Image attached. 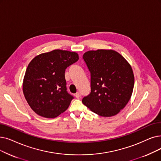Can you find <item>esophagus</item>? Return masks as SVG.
<instances>
[{
  "mask_svg": "<svg viewBox=\"0 0 161 161\" xmlns=\"http://www.w3.org/2000/svg\"><path fill=\"white\" fill-rule=\"evenodd\" d=\"M74 95H75V97L76 98H78V99H79V98H80V97H81V94H80V93H79V92L76 93Z\"/></svg>",
  "mask_w": 161,
  "mask_h": 161,
  "instance_id": "34e87169",
  "label": "esophagus"
}]
</instances>
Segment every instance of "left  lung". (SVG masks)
<instances>
[{
  "mask_svg": "<svg viewBox=\"0 0 161 161\" xmlns=\"http://www.w3.org/2000/svg\"><path fill=\"white\" fill-rule=\"evenodd\" d=\"M83 58L91 72V93L82 103L99 116L116 115L128 104L134 89L131 65L111 49L89 51Z\"/></svg>",
  "mask_w": 161,
  "mask_h": 161,
  "instance_id": "left-lung-1",
  "label": "left lung"
}]
</instances>
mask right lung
I'll return each instance as SVG.
<instances>
[{
  "mask_svg": "<svg viewBox=\"0 0 161 161\" xmlns=\"http://www.w3.org/2000/svg\"><path fill=\"white\" fill-rule=\"evenodd\" d=\"M79 59L75 52L55 49L30 62L23 80V93L37 114L54 118L67 110L73 97L66 92L65 69Z\"/></svg>",
  "mask_w": 161,
  "mask_h": 161,
  "instance_id": "right-lung-1",
  "label": "right lung"
}]
</instances>
